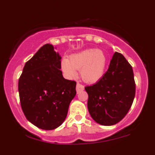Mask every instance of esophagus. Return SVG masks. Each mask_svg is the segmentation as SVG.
I'll use <instances>...</instances> for the list:
<instances>
[{"mask_svg": "<svg viewBox=\"0 0 155 155\" xmlns=\"http://www.w3.org/2000/svg\"><path fill=\"white\" fill-rule=\"evenodd\" d=\"M84 87L83 84H81L80 83H77V84H76V92H77L78 93H79V92L84 90Z\"/></svg>", "mask_w": 155, "mask_h": 155, "instance_id": "1", "label": "esophagus"}]
</instances>
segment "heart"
<instances>
[{"label":"heart","mask_w":155,"mask_h":155,"mask_svg":"<svg viewBox=\"0 0 155 155\" xmlns=\"http://www.w3.org/2000/svg\"><path fill=\"white\" fill-rule=\"evenodd\" d=\"M106 59L104 51L90 49L77 54L71 55L69 60H62V69L68 76L75 77L76 70H80V74L84 81L95 83L104 76L106 70Z\"/></svg>","instance_id":"obj_1"}]
</instances>
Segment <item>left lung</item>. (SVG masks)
Segmentation results:
<instances>
[{"instance_id":"8db88e82","label":"left lung","mask_w":155,"mask_h":155,"mask_svg":"<svg viewBox=\"0 0 155 155\" xmlns=\"http://www.w3.org/2000/svg\"><path fill=\"white\" fill-rule=\"evenodd\" d=\"M87 106L94 120L102 125H113L125 117L136 95L133 68L122 54L115 52L103 77L85 87Z\"/></svg>"}]
</instances>
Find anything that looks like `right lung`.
I'll list each match as a JSON object with an SVG mask.
<instances>
[{
	"label": "right lung",
	"instance_id": "add662e5",
	"mask_svg": "<svg viewBox=\"0 0 155 155\" xmlns=\"http://www.w3.org/2000/svg\"><path fill=\"white\" fill-rule=\"evenodd\" d=\"M61 58L51 44H45L25 65L19 79L21 107L37 127L54 130L65 120L75 97V81L64 79Z\"/></svg>",
	"mask_w": 155,
	"mask_h": 155
}]
</instances>
